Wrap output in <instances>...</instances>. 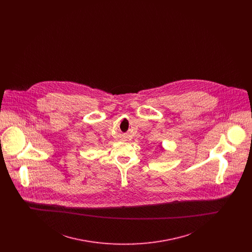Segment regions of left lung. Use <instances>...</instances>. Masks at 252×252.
<instances>
[{
	"label": "left lung",
	"instance_id": "8db88e82",
	"mask_svg": "<svg viewBox=\"0 0 252 252\" xmlns=\"http://www.w3.org/2000/svg\"><path fill=\"white\" fill-rule=\"evenodd\" d=\"M160 148H161V149H163V148H162V147H161V145H160Z\"/></svg>",
	"mask_w": 252,
	"mask_h": 252
}]
</instances>
